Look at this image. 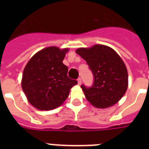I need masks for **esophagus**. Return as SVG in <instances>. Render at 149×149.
Returning a JSON list of instances; mask_svg holds the SVG:
<instances>
[{
	"label": "esophagus",
	"mask_w": 149,
	"mask_h": 149,
	"mask_svg": "<svg viewBox=\"0 0 149 149\" xmlns=\"http://www.w3.org/2000/svg\"><path fill=\"white\" fill-rule=\"evenodd\" d=\"M77 82H78V85H80L82 83V79L81 78H79V79H77Z\"/></svg>",
	"instance_id": "1"
}]
</instances>
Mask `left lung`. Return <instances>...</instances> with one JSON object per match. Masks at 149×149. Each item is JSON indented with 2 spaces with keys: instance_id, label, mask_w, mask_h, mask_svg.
I'll use <instances>...</instances> for the list:
<instances>
[{
  "instance_id": "8db88e82",
  "label": "left lung",
  "mask_w": 149,
  "mask_h": 149,
  "mask_svg": "<svg viewBox=\"0 0 149 149\" xmlns=\"http://www.w3.org/2000/svg\"><path fill=\"white\" fill-rule=\"evenodd\" d=\"M85 59L93 75L91 87L82 85L86 100L96 107L106 108L117 104L127 91V68L113 49L104 45L79 48L76 51Z\"/></svg>"
}]
</instances>
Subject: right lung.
<instances>
[{"mask_svg": "<svg viewBox=\"0 0 149 149\" xmlns=\"http://www.w3.org/2000/svg\"><path fill=\"white\" fill-rule=\"evenodd\" d=\"M69 49L47 47L36 53L27 63L22 75V87L29 102L40 111H49L67 99L77 81L67 76L63 63Z\"/></svg>", "mask_w": 149, "mask_h": 149, "instance_id": "right-lung-1", "label": "right lung"}]
</instances>
